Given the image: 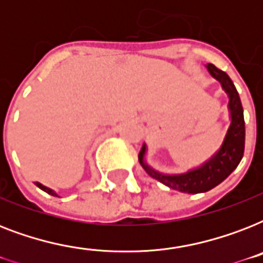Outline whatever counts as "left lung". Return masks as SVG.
<instances>
[{
  "instance_id": "left-lung-1",
  "label": "left lung",
  "mask_w": 263,
  "mask_h": 263,
  "mask_svg": "<svg viewBox=\"0 0 263 263\" xmlns=\"http://www.w3.org/2000/svg\"><path fill=\"white\" fill-rule=\"evenodd\" d=\"M206 68L212 78L221 84L229 99L228 111L231 123L218 150L214 152L212 157H209L203 164L188 169L183 173H164L150 166L146 161V143L139 153V162L148 176L165 184L166 187L187 194H200L217 187L237 168L245 153V116L239 92L231 78L224 71L216 68L213 64H208Z\"/></svg>"
}]
</instances>
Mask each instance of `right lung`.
Listing matches in <instances>:
<instances>
[{
    "label": "right lung",
    "mask_w": 263,
    "mask_h": 263,
    "mask_svg": "<svg viewBox=\"0 0 263 263\" xmlns=\"http://www.w3.org/2000/svg\"><path fill=\"white\" fill-rule=\"evenodd\" d=\"M36 185H38V187L41 188V190H42V191L47 192V194H49V195H53V196H60L59 194H57V192L54 191V190H51V188L46 187V185H43V184H41V183H36Z\"/></svg>",
    "instance_id": "1"
}]
</instances>
